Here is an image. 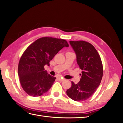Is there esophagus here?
<instances>
[{"mask_svg":"<svg viewBox=\"0 0 123 123\" xmlns=\"http://www.w3.org/2000/svg\"><path fill=\"white\" fill-rule=\"evenodd\" d=\"M57 79L59 81H62L65 80L64 79H62V78H61V77H58Z\"/></svg>","mask_w":123,"mask_h":123,"instance_id":"1","label":"esophagus"}]
</instances>
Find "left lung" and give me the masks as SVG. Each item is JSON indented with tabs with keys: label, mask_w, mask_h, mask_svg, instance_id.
Wrapping results in <instances>:
<instances>
[{
	"label": "left lung",
	"mask_w": 123,
	"mask_h": 123,
	"mask_svg": "<svg viewBox=\"0 0 123 123\" xmlns=\"http://www.w3.org/2000/svg\"><path fill=\"white\" fill-rule=\"evenodd\" d=\"M69 43L76 54L77 64L83 71L80 81L77 84L71 81V87L66 93L75 101L82 102L90 98L100 85L103 65L98 51L91 43L83 40Z\"/></svg>",
	"instance_id": "obj_1"
}]
</instances>
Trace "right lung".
I'll list each match as a JSON object with an SVG mask.
<instances>
[{
    "instance_id": "1",
    "label": "right lung",
    "mask_w": 123,
    "mask_h": 123,
    "mask_svg": "<svg viewBox=\"0 0 123 123\" xmlns=\"http://www.w3.org/2000/svg\"><path fill=\"white\" fill-rule=\"evenodd\" d=\"M67 41L49 37L37 39L24 52L19 60L18 73L22 88L31 96H39L49 90L56 77L48 74L44 66L59 51L68 47Z\"/></svg>"
}]
</instances>
